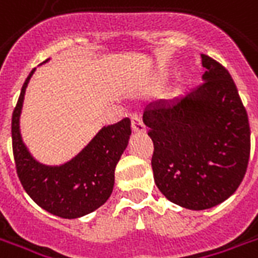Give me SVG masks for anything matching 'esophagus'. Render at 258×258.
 Returning a JSON list of instances; mask_svg holds the SVG:
<instances>
[{
	"mask_svg": "<svg viewBox=\"0 0 258 258\" xmlns=\"http://www.w3.org/2000/svg\"><path fill=\"white\" fill-rule=\"evenodd\" d=\"M131 125H133V131L137 134H145L146 133V127L143 124L142 119H141V116L134 115L131 117Z\"/></svg>",
	"mask_w": 258,
	"mask_h": 258,
	"instance_id": "obj_1",
	"label": "esophagus"
}]
</instances>
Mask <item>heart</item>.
Listing matches in <instances>:
<instances>
[{"label":"heart","instance_id":"heart-1","mask_svg":"<svg viewBox=\"0 0 258 258\" xmlns=\"http://www.w3.org/2000/svg\"><path fill=\"white\" fill-rule=\"evenodd\" d=\"M170 76H172V73L170 72H164L161 73V74H158L157 76V78L154 80V82H153V89H160V88H162V86L166 84V81H168L169 78H170ZM182 89H184V85L182 84H178V85L174 86V89H173V94H180L182 92Z\"/></svg>","mask_w":258,"mask_h":258}]
</instances>
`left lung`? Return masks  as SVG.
Here are the masks:
<instances>
[{
	"label": "left lung",
	"instance_id": "8db88e82",
	"mask_svg": "<svg viewBox=\"0 0 258 258\" xmlns=\"http://www.w3.org/2000/svg\"><path fill=\"white\" fill-rule=\"evenodd\" d=\"M203 85L150 103L143 123L154 143L151 166L165 198L186 210L223 203L242 181L250 153L247 113L233 78L202 54Z\"/></svg>",
	"mask_w": 258,
	"mask_h": 258
}]
</instances>
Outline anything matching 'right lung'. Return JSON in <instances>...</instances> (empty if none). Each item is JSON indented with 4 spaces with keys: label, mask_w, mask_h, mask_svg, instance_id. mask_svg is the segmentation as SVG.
<instances>
[{
    "label": "right lung",
    "mask_w": 258,
    "mask_h": 258,
    "mask_svg": "<svg viewBox=\"0 0 258 258\" xmlns=\"http://www.w3.org/2000/svg\"><path fill=\"white\" fill-rule=\"evenodd\" d=\"M35 70L27 77L12 116V145L17 174L25 192L39 207L64 219H77L96 211L109 199L115 185L116 165L128 145L131 120L125 117L115 124L104 125L78 154L63 164L39 162L20 131L25 89Z\"/></svg>",
    "instance_id": "1"
}]
</instances>
